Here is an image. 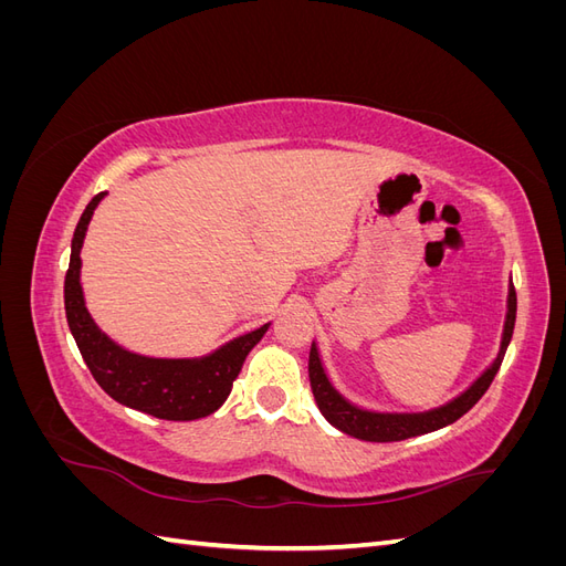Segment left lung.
Here are the masks:
<instances>
[{
  "label": "left lung",
  "instance_id": "obj_1",
  "mask_svg": "<svg viewBox=\"0 0 566 566\" xmlns=\"http://www.w3.org/2000/svg\"><path fill=\"white\" fill-rule=\"evenodd\" d=\"M515 318H517V293L515 285H507V314H505V325H503V337H501V349L495 354L493 364L479 375V378L462 391L455 399L449 403H443L439 408L430 410H420V413H380V410H368L352 403L349 399L342 397V394L333 387L328 373L323 368L321 354L316 342L312 345L310 352V380H312V391L316 406L323 413V418L328 420L333 427H337L339 432H345L349 437L364 439V441H403L410 437H420L427 432L441 430L458 418H462L468 410L484 397V391L493 382L495 373H499L503 356L507 352V345L512 339V331H515Z\"/></svg>",
  "mask_w": 566,
  "mask_h": 566
}]
</instances>
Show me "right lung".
<instances>
[{
    "mask_svg": "<svg viewBox=\"0 0 566 566\" xmlns=\"http://www.w3.org/2000/svg\"><path fill=\"white\" fill-rule=\"evenodd\" d=\"M104 196L106 193L94 196L77 221L63 287L67 325H71L84 364L101 389L117 403L160 420H198L210 416L227 401L245 356L264 337L271 323L198 358H156L119 347L94 323L80 283L82 243Z\"/></svg>",
    "mask_w": 566,
    "mask_h": 566,
    "instance_id": "right-lung-1",
    "label": "right lung"
}]
</instances>
